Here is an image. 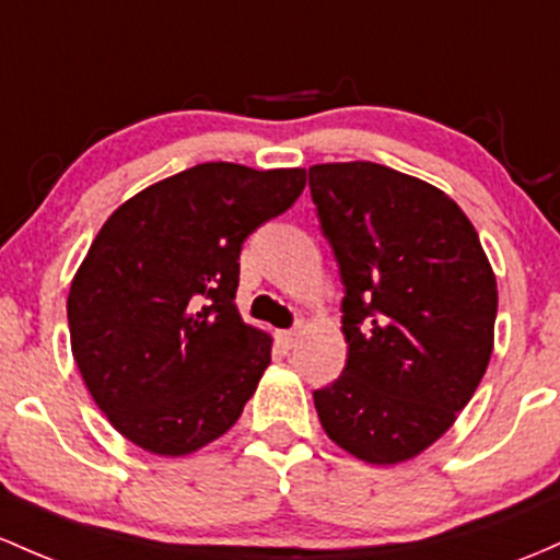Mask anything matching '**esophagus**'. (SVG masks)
<instances>
[{
    "label": "esophagus",
    "instance_id": "obj_1",
    "mask_svg": "<svg viewBox=\"0 0 560 560\" xmlns=\"http://www.w3.org/2000/svg\"><path fill=\"white\" fill-rule=\"evenodd\" d=\"M276 337H279L281 346H284V348H292L294 342H298L300 331H294V329H284V331H279V335H276Z\"/></svg>",
    "mask_w": 560,
    "mask_h": 560
}]
</instances>
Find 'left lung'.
<instances>
[{"instance_id": "1", "label": "left lung", "mask_w": 560, "mask_h": 560, "mask_svg": "<svg viewBox=\"0 0 560 560\" xmlns=\"http://www.w3.org/2000/svg\"><path fill=\"white\" fill-rule=\"evenodd\" d=\"M346 284L348 364L313 393L324 433L370 465L415 459L454 425L494 350L497 279L441 188L374 162L308 170Z\"/></svg>"}]
</instances>
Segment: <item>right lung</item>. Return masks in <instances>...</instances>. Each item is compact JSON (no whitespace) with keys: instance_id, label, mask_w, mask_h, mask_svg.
Masks as SVG:
<instances>
[{"instance_id":"1","label":"right lung","mask_w":560,"mask_h":560,"mask_svg":"<svg viewBox=\"0 0 560 560\" xmlns=\"http://www.w3.org/2000/svg\"><path fill=\"white\" fill-rule=\"evenodd\" d=\"M303 188V167L196 164L116 207L92 238L66 303L71 353L135 446L186 457L236 425L273 346L233 303L238 255Z\"/></svg>"}]
</instances>
